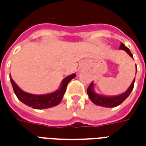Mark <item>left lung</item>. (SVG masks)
Returning a JSON list of instances; mask_svg holds the SVG:
<instances>
[{
  "instance_id": "left-lung-1",
  "label": "left lung",
  "mask_w": 146,
  "mask_h": 146,
  "mask_svg": "<svg viewBox=\"0 0 146 146\" xmlns=\"http://www.w3.org/2000/svg\"><path fill=\"white\" fill-rule=\"evenodd\" d=\"M120 49L125 50L132 58H133V54H132V53L130 52L129 49L125 46L123 43H121V44H120ZM136 70H137V68H136ZM134 82H135V78H134L133 81V82H132L131 85H130V86L129 87V89H127L124 93L121 94V95L117 96L108 97V96H101V95H98V94L96 93L93 89V82H92L91 83H90V85H89V86L88 87V89H87V94H88V96H89L90 100L93 102L94 104H96V105L104 107V108H114V107H117L118 106V105H120V104L129 96V94L131 93L132 90L133 89Z\"/></svg>"
}]
</instances>
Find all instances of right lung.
<instances>
[{"instance_id": "add662e5", "label": "right lung", "mask_w": 146, "mask_h": 146, "mask_svg": "<svg viewBox=\"0 0 146 146\" xmlns=\"http://www.w3.org/2000/svg\"><path fill=\"white\" fill-rule=\"evenodd\" d=\"M75 76L76 74H72V75L66 76V78H64L63 80L61 82V86L58 90H57L54 92H52V93L42 95V96L33 95V94L28 93V92L23 91L15 83L14 81L12 80L11 76H10V82L12 84L14 93L16 94L17 98L20 102L26 104L27 106L32 107L34 109H45L56 106L61 102L64 93L66 92L68 82Z\"/></svg>"}]
</instances>
